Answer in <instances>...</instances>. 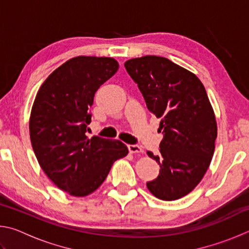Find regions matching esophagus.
<instances>
[{"instance_id": "34e87169", "label": "esophagus", "mask_w": 249, "mask_h": 249, "mask_svg": "<svg viewBox=\"0 0 249 249\" xmlns=\"http://www.w3.org/2000/svg\"><path fill=\"white\" fill-rule=\"evenodd\" d=\"M128 150L130 154H142L144 153V150L142 149V147L137 145H128Z\"/></svg>"}]
</instances>
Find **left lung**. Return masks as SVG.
Segmentation results:
<instances>
[{
	"label": "left lung",
	"instance_id": "1",
	"mask_svg": "<svg viewBox=\"0 0 249 249\" xmlns=\"http://www.w3.org/2000/svg\"><path fill=\"white\" fill-rule=\"evenodd\" d=\"M124 66L149 112L161 120L160 155L147 151L160 166L159 176L147 188L160 200H178L200 183L215 149L217 124L205 88L195 73L163 57L133 58Z\"/></svg>",
	"mask_w": 249,
	"mask_h": 249
}]
</instances>
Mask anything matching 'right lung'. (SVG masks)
I'll list each match as a JSON object with an SVG mask.
<instances>
[{
  "mask_svg": "<svg viewBox=\"0 0 249 249\" xmlns=\"http://www.w3.org/2000/svg\"><path fill=\"white\" fill-rule=\"evenodd\" d=\"M111 57L69 59L41 84L29 117L34 153L46 176L62 191L87 196L107 179L128 149L121 141L88 138L95 92L119 70Z\"/></svg>",
  "mask_w": 249,
  "mask_h": 249,
  "instance_id": "add662e5",
  "label": "right lung"
}]
</instances>
